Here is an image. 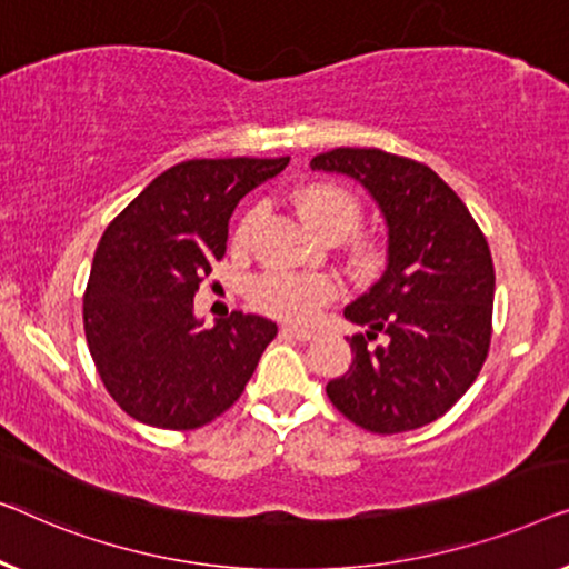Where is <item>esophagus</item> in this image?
Returning <instances> with one entry per match:
<instances>
[{
	"instance_id": "1",
	"label": "esophagus",
	"mask_w": 569,
	"mask_h": 569,
	"mask_svg": "<svg viewBox=\"0 0 569 569\" xmlns=\"http://www.w3.org/2000/svg\"><path fill=\"white\" fill-rule=\"evenodd\" d=\"M281 335H286V338H296V340L307 342V340L315 338V330H309V327H299V325H283Z\"/></svg>"
}]
</instances>
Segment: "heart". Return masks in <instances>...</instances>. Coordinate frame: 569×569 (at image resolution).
<instances>
[{
    "label": "heart",
    "mask_w": 569,
    "mask_h": 569,
    "mask_svg": "<svg viewBox=\"0 0 569 569\" xmlns=\"http://www.w3.org/2000/svg\"><path fill=\"white\" fill-rule=\"evenodd\" d=\"M293 203L307 227L322 237L348 234L361 216L356 198L330 182H311V186L299 188L293 193ZM258 216V208H252L239 219L234 229L237 250L250 242ZM363 262H376V247H363ZM335 296H338V283L322 273H266L252 288V299L260 309L281 319H291V322H307Z\"/></svg>",
    "instance_id": "b5f03b06"
}]
</instances>
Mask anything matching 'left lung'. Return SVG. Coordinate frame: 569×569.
<instances>
[{
    "label": "left lung",
    "mask_w": 569,
    "mask_h": 569,
    "mask_svg": "<svg viewBox=\"0 0 569 569\" xmlns=\"http://www.w3.org/2000/svg\"><path fill=\"white\" fill-rule=\"evenodd\" d=\"M311 170L361 182L387 227V268L342 311L366 332L350 338L353 363L327 397L371 433L428 426L459 402L490 348L487 239L461 198L415 159L342 147L317 154Z\"/></svg>",
    "instance_id": "obj_1"
}]
</instances>
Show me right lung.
<instances>
[{"instance_id":"1","label":"right lung","mask_w":569,"mask_h":569,"mask_svg":"<svg viewBox=\"0 0 569 569\" xmlns=\"http://www.w3.org/2000/svg\"><path fill=\"white\" fill-rule=\"evenodd\" d=\"M286 164L288 157L188 159L110 221L87 281L84 335L102 383L133 420L193 430L244 391L276 322L231 311L203 327L193 299L227 252L237 203Z\"/></svg>"}]
</instances>
